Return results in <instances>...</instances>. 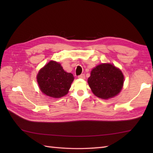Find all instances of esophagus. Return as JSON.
Segmentation results:
<instances>
[{
    "instance_id": "1",
    "label": "esophagus",
    "mask_w": 153,
    "mask_h": 153,
    "mask_svg": "<svg viewBox=\"0 0 153 153\" xmlns=\"http://www.w3.org/2000/svg\"><path fill=\"white\" fill-rule=\"evenodd\" d=\"M78 77H79V78H80V79H85V74H82L79 75V76H78Z\"/></svg>"
}]
</instances>
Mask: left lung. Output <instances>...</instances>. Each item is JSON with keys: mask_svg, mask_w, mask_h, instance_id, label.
<instances>
[{"mask_svg": "<svg viewBox=\"0 0 153 153\" xmlns=\"http://www.w3.org/2000/svg\"><path fill=\"white\" fill-rule=\"evenodd\" d=\"M88 83L94 95L100 99H108L121 91L123 76L118 68L110 64H102L93 69Z\"/></svg>", "mask_w": 153, "mask_h": 153, "instance_id": "left-lung-1", "label": "left lung"}]
</instances>
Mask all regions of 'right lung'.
<instances>
[{"instance_id": "obj_1", "label": "right lung", "mask_w": 153, "mask_h": 153, "mask_svg": "<svg viewBox=\"0 0 153 153\" xmlns=\"http://www.w3.org/2000/svg\"><path fill=\"white\" fill-rule=\"evenodd\" d=\"M37 82L45 95L60 98L66 95L74 79L71 73H67L56 62L51 61L38 73Z\"/></svg>"}]
</instances>
